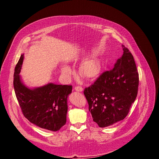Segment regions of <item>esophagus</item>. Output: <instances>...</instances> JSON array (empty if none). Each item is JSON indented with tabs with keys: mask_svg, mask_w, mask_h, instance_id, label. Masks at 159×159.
I'll return each mask as SVG.
<instances>
[{
	"mask_svg": "<svg viewBox=\"0 0 159 159\" xmlns=\"http://www.w3.org/2000/svg\"><path fill=\"white\" fill-rule=\"evenodd\" d=\"M74 89H75V91H80V92H81V91H83V88H81V86H75Z\"/></svg>",
	"mask_w": 159,
	"mask_h": 159,
	"instance_id": "obj_1",
	"label": "esophagus"
}]
</instances>
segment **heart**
Returning a JSON list of instances; mask_svg holds the SVG:
<instances>
[{"label":"heart","mask_w":159,"mask_h":159,"mask_svg":"<svg viewBox=\"0 0 159 159\" xmlns=\"http://www.w3.org/2000/svg\"><path fill=\"white\" fill-rule=\"evenodd\" d=\"M102 66L101 62L97 59H90L83 62L80 67V74L84 78L88 80L96 79L102 72ZM62 74L66 76H70L72 70L68 66H64L61 69Z\"/></svg>","instance_id":"b5f03b06"}]
</instances>
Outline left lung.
<instances>
[{
  "mask_svg": "<svg viewBox=\"0 0 159 159\" xmlns=\"http://www.w3.org/2000/svg\"><path fill=\"white\" fill-rule=\"evenodd\" d=\"M123 54L113 68L101 75L84 94L93 121L105 127L124 119L135 100L139 73L132 54L122 45Z\"/></svg>",
  "mask_w": 159,
  "mask_h": 159,
  "instance_id": "obj_1",
  "label": "left lung"
}]
</instances>
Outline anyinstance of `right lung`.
I'll return each mask as SVG.
<instances>
[{
    "instance_id": "right-lung-1",
    "label": "right lung",
    "mask_w": 159,
    "mask_h": 159,
    "mask_svg": "<svg viewBox=\"0 0 159 159\" xmlns=\"http://www.w3.org/2000/svg\"><path fill=\"white\" fill-rule=\"evenodd\" d=\"M24 55H21L14 73V88L22 112L28 121L42 129L59 131L66 123L67 98L72 86L48 84L30 89L22 82L19 75Z\"/></svg>"
}]
</instances>
